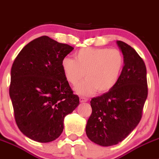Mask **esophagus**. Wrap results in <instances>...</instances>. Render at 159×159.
I'll list each match as a JSON object with an SVG mask.
<instances>
[{"label": "esophagus", "mask_w": 159, "mask_h": 159, "mask_svg": "<svg viewBox=\"0 0 159 159\" xmlns=\"http://www.w3.org/2000/svg\"><path fill=\"white\" fill-rule=\"evenodd\" d=\"M87 101H88V98H85V97H83V96L80 97V102H85Z\"/></svg>", "instance_id": "1"}]
</instances>
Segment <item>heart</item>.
<instances>
[{"label":"heart","mask_w":159,"mask_h":159,"mask_svg":"<svg viewBox=\"0 0 159 159\" xmlns=\"http://www.w3.org/2000/svg\"><path fill=\"white\" fill-rule=\"evenodd\" d=\"M75 56V60L63 58L61 67L72 86H76L85 75L86 79L75 89L79 95H90L96 91L106 93L120 79L125 58L120 50L87 47L78 50Z\"/></svg>","instance_id":"b5f03b06"}]
</instances>
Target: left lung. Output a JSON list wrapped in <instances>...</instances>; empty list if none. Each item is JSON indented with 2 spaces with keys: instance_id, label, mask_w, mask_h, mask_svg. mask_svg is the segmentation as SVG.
Here are the masks:
<instances>
[{
  "instance_id": "left-lung-1",
  "label": "left lung",
  "mask_w": 159,
  "mask_h": 159,
  "mask_svg": "<svg viewBox=\"0 0 159 159\" xmlns=\"http://www.w3.org/2000/svg\"><path fill=\"white\" fill-rule=\"evenodd\" d=\"M125 58L120 79L111 91L92 98L86 124L88 138L101 146L124 141L138 126L148 97L146 66L130 45L117 41Z\"/></svg>"
}]
</instances>
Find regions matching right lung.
I'll use <instances>...</instances> for the list:
<instances>
[{"instance_id": "right-lung-1", "label": "right lung", "mask_w": 159, "mask_h": 159, "mask_svg": "<svg viewBox=\"0 0 159 159\" xmlns=\"http://www.w3.org/2000/svg\"><path fill=\"white\" fill-rule=\"evenodd\" d=\"M74 47L47 35L25 46L14 61L9 94L17 126L38 142L54 141L64 130V119L79 105L61 67Z\"/></svg>"}]
</instances>
